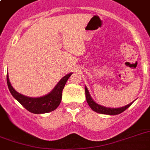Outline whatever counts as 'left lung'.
Returning a JSON list of instances; mask_svg holds the SVG:
<instances>
[{
  "instance_id": "8db88e82",
  "label": "left lung",
  "mask_w": 150,
  "mask_h": 150,
  "mask_svg": "<svg viewBox=\"0 0 150 150\" xmlns=\"http://www.w3.org/2000/svg\"><path fill=\"white\" fill-rule=\"evenodd\" d=\"M85 91H86V101L88 103V104L90 107L93 110H94L95 112H97V113H100V114H108V115H117V114H119L122 113L123 111H125L126 109H128V107H130L131 105L132 104V103H131L129 104L126 105L125 107H119V108H110V107H103L101 105L96 103L95 101H94L93 99H92L91 96L89 93V90L86 88V86H85Z\"/></svg>"
}]
</instances>
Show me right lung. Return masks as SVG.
<instances>
[{
	"instance_id": "obj_1",
	"label": "right lung",
	"mask_w": 150,
	"mask_h": 150,
	"mask_svg": "<svg viewBox=\"0 0 150 150\" xmlns=\"http://www.w3.org/2000/svg\"><path fill=\"white\" fill-rule=\"evenodd\" d=\"M71 74L72 73H69L64 76L50 93L45 96L36 98L24 96L15 91V89L11 85L8 74H7V83L9 91L13 97L16 99L27 110L33 114H45L57 109V107L61 103L64 87Z\"/></svg>"
}]
</instances>
